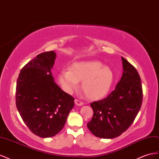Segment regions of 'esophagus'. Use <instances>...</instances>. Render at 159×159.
Returning <instances> with one entry per match:
<instances>
[{"instance_id":"34e87169","label":"esophagus","mask_w":159,"mask_h":159,"mask_svg":"<svg viewBox=\"0 0 159 159\" xmlns=\"http://www.w3.org/2000/svg\"><path fill=\"white\" fill-rule=\"evenodd\" d=\"M75 105H77V106H82V105H83V104H84L83 102H81V101H79V100H77V99L75 100Z\"/></svg>"}]
</instances>
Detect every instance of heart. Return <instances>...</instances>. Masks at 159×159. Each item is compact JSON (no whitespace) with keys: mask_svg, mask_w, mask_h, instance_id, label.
<instances>
[{"mask_svg":"<svg viewBox=\"0 0 159 159\" xmlns=\"http://www.w3.org/2000/svg\"><path fill=\"white\" fill-rule=\"evenodd\" d=\"M58 80L65 91L70 93L79 87L91 100H99L109 92L115 80V75L110 67L104 66L97 60L77 61L72 63L70 70H63L58 75Z\"/></svg>","mask_w":159,"mask_h":159,"instance_id":"b5f03b06","label":"heart"}]
</instances>
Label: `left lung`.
<instances>
[{
	"mask_svg": "<svg viewBox=\"0 0 159 159\" xmlns=\"http://www.w3.org/2000/svg\"><path fill=\"white\" fill-rule=\"evenodd\" d=\"M122 77L115 89L102 100L90 104L93 116L87 127L102 139L119 137L132 125L141 107L143 89L137 69L121 57Z\"/></svg>",
	"mask_w": 159,
	"mask_h": 159,
	"instance_id": "left-lung-1",
	"label": "left lung"
}]
</instances>
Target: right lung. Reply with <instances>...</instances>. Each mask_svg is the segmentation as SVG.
I'll return each mask as SVG.
<instances>
[{"instance_id":"1","label":"right lung","mask_w":159,"mask_h":159,"mask_svg":"<svg viewBox=\"0 0 159 159\" xmlns=\"http://www.w3.org/2000/svg\"><path fill=\"white\" fill-rule=\"evenodd\" d=\"M54 51L40 53L21 69L16 81V105L26 125L34 134L52 137L64 127L75 98L55 83L51 69Z\"/></svg>"}]
</instances>
